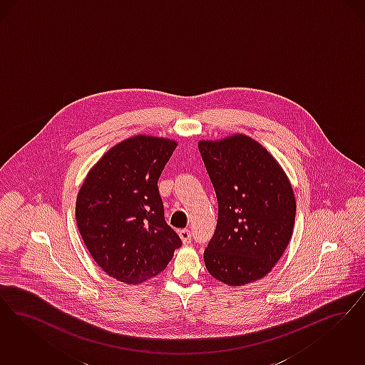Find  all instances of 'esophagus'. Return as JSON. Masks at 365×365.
I'll list each match as a JSON object with an SVG mask.
<instances>
[{"label": "esophagus", "instance_id": "esophagus-1", "mask_svg": "<svg viewBox=\"0 0 365 365\" xmlns=\"http://www.w3.org/2000/svg\"><path fill=\"white\" fill-rule=\"evenodd\" d=\"M178 235H180V237H181L184 244H190V240H192V232L190 229H181L178 232Z\"/></svg>", "mask_w": 365, "mask_h": 365}]
</instances>
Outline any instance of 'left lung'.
Returning a JSON list of instances; mask_svg holds the SVG:
<instances>
[{
	"label": "left lung",
	"mask_w": 365,
	"mask_h": 365,
	"mask_svg": "<svg viewBox=\"0 0 365 365\" xmlns=\"http://www.w3.org/2000/svg\"><path fill=\"white\" fill-rule=\"evenodd\" d=\"M218 200L205 251L208 272L230 286L267 275L289 244L296 200L282 168L245 135L197 144Z\"/></svg>",
	"instance_id": "obj_1"
}]
</instances>
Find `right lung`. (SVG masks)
Wrapping results in <instances>:
<instances>
[{
	"instance_id": "obj_1",
	"label": "right lung",
	"mask_w": 365,
	"mask_h": 365,
	"mask_svg": "<svg viewBox=\"0 0 365 365\" xmlns=\"http://www.w3.org/2000/svg\"><path fill=\"white\" fill-rule=\"evenodd\" d=\"M177 143L139 135L110 148L76 200L81 238L108 275L140 284L166 269L181 238L165 221L158 180Z\"/></svg>"
}]
</instances>
